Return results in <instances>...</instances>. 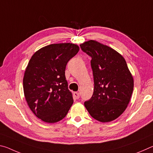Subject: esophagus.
Masks as SVG:
<instances>
[{
	"mask_svg": "<svg viewBox=\"0 0 153 153\" xmlns=\"http://www.w3.org/2000/svg\"><path fill=\"white\" fill-rule=\"evenodd\" d=\"M74 96L75 98H76V99H78L79 98V93L77 92H74Z\"/></svg>",
	"mask_w": 153,
	"mask_h": 153,
	"instance_id": "1",
	"label": "esophagus"
}]
</instances>
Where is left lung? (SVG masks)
<instances>
[{"label": "left lung", "instance_id": "8db88e82", "mask_svg": "<svg viewBox=\"0 0 153 153\" xmlns=\"http://www.w3.org/2000/svg\"><path fill=\"white\" fill-rule=\"evenodd\" d=\"M92 57L94 89L92 98L84 102L92 117L100 122L116 120L126 109L132 94L134 78L123 56L98 41L80 45Z\"/></svg>", "mask_w": 153, "mask_h": 153}]
</instances>
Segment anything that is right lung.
I'll list each match as a JSON object with an SVG mask.
<instances>
[{"label":"right lung","instance_id":"1","mask_svg":"<svg viewBox=\"0 0 153 153\" xmlns=\"http://www.w3.org/2000/svg\"><path fill=\"white\" fill-rule=\"evenodd\" d=\"M73 43L52 44L33 54L25 68L24 96L33 113L44 122L54 123L65 117L74 103L65 76L67 62L78 53Z\"/></svg>","mask_w":153,"mask_h":153}]
</instances>
